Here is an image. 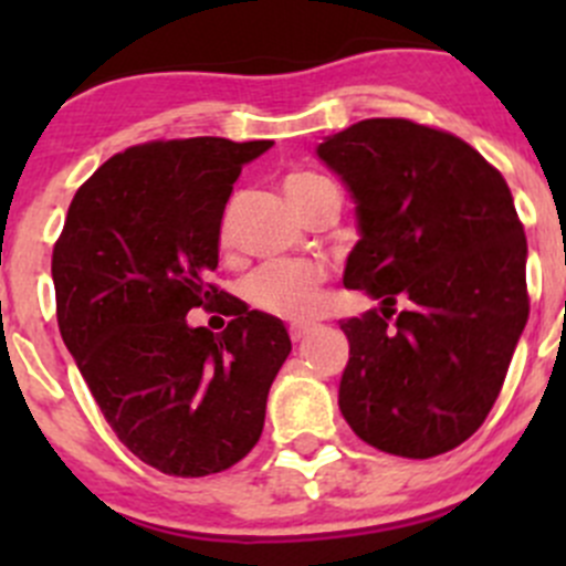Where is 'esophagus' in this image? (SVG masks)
Here are the masks:
<instances>
[{"label":"esophagus","mask_w":566,"mask_h":566,"mask_svg":"<svg viewBox=\"0 0 566 566\" xmlns=\"http://www.w3.org/2000/svg\"><path fill=\"white\" fill-rule=\"evenodd\" d=\"M310 334H312L310 325H290V339H293V342L306 339V336H310Z\"/></svg>","instance_id":"34e87169"}]
</instances>
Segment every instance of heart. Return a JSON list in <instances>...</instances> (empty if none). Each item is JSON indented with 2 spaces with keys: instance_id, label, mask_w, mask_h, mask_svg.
<instances>
[{
  "instance_id": "obj_1",
  "label": "heart",
  "mask_w": 566,
  "mask_h": 566,
  "mask_svg": "<svg viewBox=\"0 0 566 566\" xmlns=\"http://www.w3.org/2000/svg\"><path fill=\"white\" fill-rule=\"evenodd\" d=\"M290 202L310 219L328 199L339 197L328 177L315 172H293L284 182ZM232 208L221 219V241L230 238ZM325 273L312 262H268L243 282V295L251 306L282 319H306L319 310Z\"/></svg>"
}]
</instances>
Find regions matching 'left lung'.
<instances>
[{"label": "left lung", "instance_id": "8db88e82", "mask_svg": "<svg viewBox=\"0 0 566 566\" xmlns=\"http://www.w3.org/2000/svg\"><path fill=\"white\" fill-rule=\"evenodd\" d=\"M317 158L356 202L361 238L342 282L380 304L339 323L342 416L380 452H449L488 419L528 319L510 186L458 136L399 117L325 136Z\"/></svg>", "mask_w": 566, "mask_h": 566}]
</instances>
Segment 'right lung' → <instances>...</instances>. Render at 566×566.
Instances as JSON below:
<instances>
[{"mask_svg":"<svg viewBox=\"0 0 566 566\" xmlns=\"http://www.w3.org/2000/svg\"><path fill=\"white\" fill-rule=\"evenodd\" d=\"M271 139L147 142L112 156L73 197L51 256L56 323L101 413L142 462L208 476L260 441L290 356L279 317L226 298L221 335L185 315L224 297L208 282L232 182Z\"/></svg>","mask_w":566,"mask_h":566,"instance_id":"1","label":"right lung"}]
</instances>
